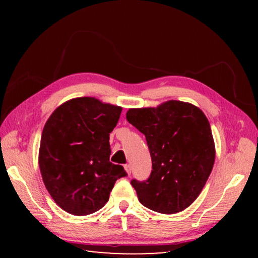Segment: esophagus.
I'll return each instance as SVG.
<instances>
[{"mask_svg": "<svg viewBox=\"0 0 258 258\" xmlns=\"http://www.w3.org/2000/svg\"><path fill=\"white\" fill-rule=\"evenodd\" d=\"M124 167H125V169H126V172H127V174L130 175L131 171H132V168H131V165H130V164H126V165L124 166Z\"/></svg>", "mask_w": 258, "mask_h": 258, "instance_id": "1", "label": "esophagus"}]
</instances>
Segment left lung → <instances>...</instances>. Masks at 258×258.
I'll list each match as a JSON object with an SVG mask.
<instances>
[{
  "label": "left lung",
  "instance_id": "8db88e82",
  "mask_svg": "<svg viewBox=\"0 0 258 258\" xmlns=\"http://www.w3.org/2000/svg\"><path fill=\"white\" fill-rule=\"evenodd\" d=\"M126 119L145 134L152 171L132 180L139 202L161 214L184 211L197 199L215 161V145L205 113L194 104L169 100L157 108H133Z\"/></svg>",
  "mask_w": 258,
  "mask_h": 258
}]
</instances>
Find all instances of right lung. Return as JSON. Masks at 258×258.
Here are the masks:
<instances>
[{
    "label": "right lung",
    "mask_w": 258,
    "mask_h": 258,
    "mask_svg": "<svg viewBox=\"0 0 258 258\" xmlns=\"http://www.w3.org/2000/svg\"><path fill=\"white\" fill-rule=\"evenodd\" d=\"M121 107L91 97L68 100L46 120L38 165L45 187L60 208L84 216L102 208L123 166L109 161V133Z\"/></svg>",
    "instance_id": "1"
}]
</instances>
